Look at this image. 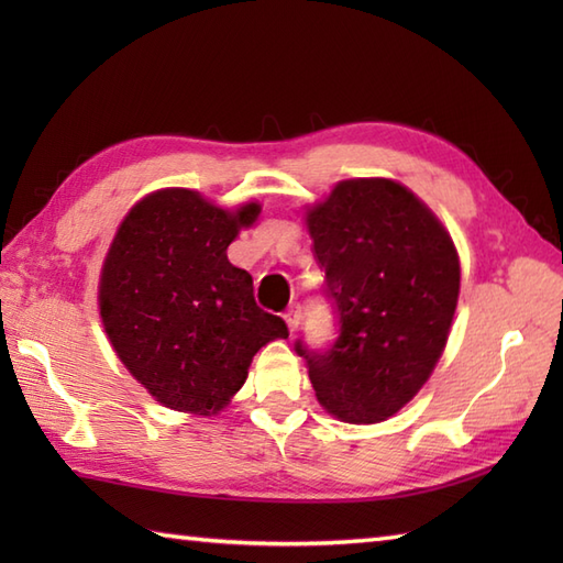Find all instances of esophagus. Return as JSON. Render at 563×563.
<instances>
[{
    "mask_svg": "<svg viewBox=\"0 0 563 563\" xmlns=\"http://www.w3.org/2000/svg\"><path fill=\"white\" fill-rule=\"evenodd\" d=\"M283 317H285V324H288L290 333H295L297 324H300V312H297V307H290V309H288V312H285Z\"/></svg>",
    "mask_w": 563,
    "mask_h": 563,
    "instance_id": "obj_1",
    "label": "esophagus"
}]
</instances>
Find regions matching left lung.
<instances>
[{"instance_id": "left-lung-1", "label": "left lung", "mask_w": 563, "mask_h": 563, "mask_svg": "<svg viewBox=\"0 0 563 563\" xmlns=\"http://www.w3.org/2000/svg\"><path fill=\"white\" fill-rule=\"evenodd\" d=\"M324 295L339 317L329 351L295 343L319 404L345 423H379L433 373L460 295V258L426 202L391 178H351L307 210Z\"/></svg>"}]
</instances>
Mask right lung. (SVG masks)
<instances>
[{
	"label": "right lung",
	"mask_w": 563,
	"mask_h": 563,
	"mask_svg": "<svg viewBox=\"0 0 563 563\" xmlns=\"http://www.w3.org/2000/svg\"><path fill=\"white\" fill-rule=\"evenodd\" d=\"M258 212V202L230 212L196 190H154L125 214L106 254L103 329L130 375L174 411L218 413L258 349L288 339L285 321L256 305L251 275L227 258Z\"/></svg>",
	"instance_id": "add662e5"
}]
</instances>
